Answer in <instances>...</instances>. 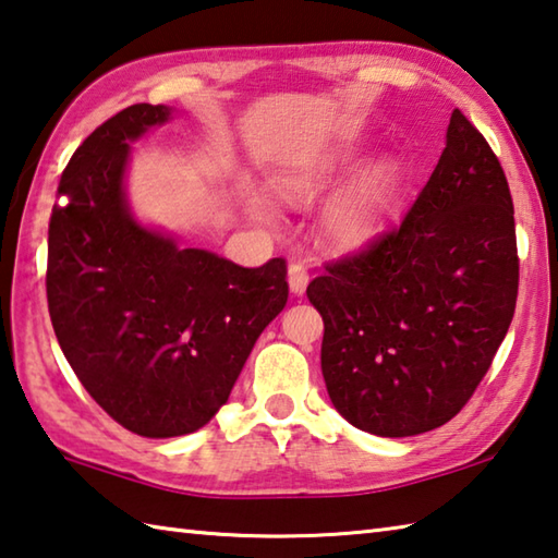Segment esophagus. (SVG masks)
Masks as SVG:
<instances>
[{
  "instance_id": "esophagus-1",
  "label": "esophagus",
  "mask_w": 558,
  "mask_h": 558,
  "mask_svg": "<svg viewBox=\"0 0 558 558\" xmlns=\"http://www.w3.org/2000/svg\"><path fill=\"white\" fill-rule=\"evenodd\" d=\"M308 269L303 262H291L289 265V289L291 293H296V296H301L303 291H306L308 287Z\"/></svg>"
}]
</instances>
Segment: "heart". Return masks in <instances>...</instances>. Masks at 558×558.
Masks as SVG:
<instances>
[{
	"mask_svg": "<svg viewBox=\"0 0 558 558\" xmlns=\"http://www.w3.org/2000/svg\"><path fill=\"white\" fill-rule=\"evenodd\" d=\"M354 165L356 150L352 145H318L291 155L275 174V189L291 204H308L325 189L340 182ZM398 182H401V167L393 157H384L356 174L340 194L323 206L318 218L323 243L335 250H350L372 240L391 211ZM247 208L259 220L275 218L271 206L259 196H247Z\"/></svg>",
	"mask_w": 558,
	"mask_h": 558,
	"instance_id": "heart-1",
	"label": "heart"
}]
</instances>
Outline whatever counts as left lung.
<instances>
[{
  "instance_id": "left-lung-1",
  "label": "left lung",
  "mask_w": 558,
  "mask_h": 558,
  "mask_svg": "<svg viewBox=\"0 0 558 558\" xmlns=\"http://www.w3.org/2000/svg\"><path fill=\"white\" fill-rule=\"evenodd\" d=\"M518 283L506 172L454 109L447 148L401 223L308 283L332 405L381 437L449 423L490 369Z\"/></svg>"
}]
</instances>
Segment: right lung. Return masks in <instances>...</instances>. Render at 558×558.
Listing matches in <instances>:
<instances>
[{"instance_id": "obj_1", "label": "right lung", "mask_w": 558, "mask_h": 558, "mask_svg": "<svg viewBox=\"0 0 558 558\" xmlns=\"http://www.w3.org/2000/svg\"><path fill=\"white\" fill-rule=\"evenodd\" d=\"M167 119L162 104H133L87 135L48 226L60 350L94 401L141 437L204 427L289 299L287 259L247 269L135 223L123 196L129 143Z\"/></svg>"}]
</instances>
